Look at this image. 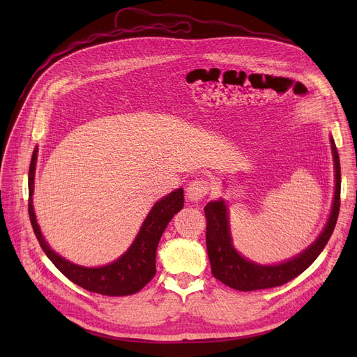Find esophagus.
I'll return each mask as SVG.
<instances>
[{
    "instance_id": "34e87169",
    "label": "esophagus",
    "mask_w": 357,
    "mask_h": 357,
    "mask_svg": "<svg viewBox=\"0 0 357 357\" xmlns=\"http://www.w3.org/2000/svg\"><path fill=\"white\" fill-rule=\"evenodd\" d=\"M210 191V183L204 179H195L192 181L188 188H186V198H188L191 202H198Z\"/></svg>"
}]
</instances>
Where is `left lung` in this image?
<instances>
[{"label": "left lung", "instance_id": "obj_1", "mask_svg": "<svg viewBox=\"0 0 357 357\" xmlns=\"http://www.w3.org/2000/svg\"><path fill=\"white\" fill-rule=\"evenodd\" d=\"M331 152L334 160V198L330 217L320 236L299 255L280 261L276 265H260L241 256L233 246V238L230 233L229 222V207L222 198L210 201L204 207L205 218H207V252L211 264V272L215 279L224 285L237 291H257L275 288L284 285L298 275H301L312 261L318 257L330 240L335 227L337 217L340 210V159L337 153V147L330 137Z\"/></svg>", "mask_w": 357, "mask_h": 357}]
</instances>
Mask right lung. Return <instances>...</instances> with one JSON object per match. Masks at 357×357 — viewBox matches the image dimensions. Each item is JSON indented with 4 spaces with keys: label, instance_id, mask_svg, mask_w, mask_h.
<instances>
[{
    "label": "right lung",
    "instance_id": "add662e5",
    "mask_svg": "<svg viewBox=\"0 0 357 357\" xmlns=\"http://www.w3.org/2000/svg\"><path fill=\"white\" fill-rule=\"evenodd\" d=\"M37 147L34 149L29 169V215L34 234L52 264L73 284L81 288L108 296H124L139 292L156 275V250L166 226L176 213L183 208V190L167 194L150 210L131 246L114 261L100 268L75 265L50 249L45 240L33 208L34 174Z\"/></svg>",
    "mask_w": 357,
    "mask_h": 357
}]
</instances>
